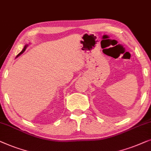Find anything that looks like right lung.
Returning <instances> with one entry per match:
<instances>
[{"mask_svg":"<svg viewBox=\"0 0 151 151\" xmlns=\"http://www.w3.org/2000/svg\"><path fill=\"white\" fill-rule=\"evenodd\" d=\"M27 46H28V45H25V46H24V48H23V49H22V51H21V52H20V53H19L18 55H17V57H18V56H20V55L21 54H22L23 52H24L25 51V50H26V48H27Z\"/></svg>","mask_w":151,"mask_h":151,"instance_id":"right-lung-1","label":"right lung"}]
</instances>
